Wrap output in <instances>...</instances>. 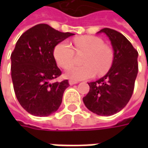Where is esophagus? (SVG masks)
I'll list each match as a JSON object with an SVG mask.
<instances>
[{
	"mask_svg": "<svg viewBox=\"0 0 148 148\" xmlns=\"http://www.w3.org/2000/svg\"><path fill=\"white\" fill-rule=\"evenodd\" d=\"M77 83H78V82H75V81H71V80H70V81H69V84H70V85H74V84H77Z\"/></svg>",
	"mask_w": 148,
	"mask_h": 148,
	"instance_id": "esophagus-1",
	"label": "esophagus"
}]
</instances>
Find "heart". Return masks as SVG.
I'll use <instances>...</instances> for the list:
<instances>
[{"instance_id": "heart-1", "label": "heart", "mask_w": 148, "mask_h": 148, "mask_svg": "<svg viewBox=\"0 0 148 148\" xmlns=\"http://www.w3.org/2000/svg\"><path fill=\"white\" fill-rule=\"evenodd\" d=\"M84 53L81 60L82 66H73L66 72V77L71 80L80 81L95 76L105 75L110 69L114 61V52L110 46L104 44L101 38L84 35L73 40V49L67 42H60L53 49V57L61 67L67 69L75 60V52Z\"/></svg>"}]
</instances>
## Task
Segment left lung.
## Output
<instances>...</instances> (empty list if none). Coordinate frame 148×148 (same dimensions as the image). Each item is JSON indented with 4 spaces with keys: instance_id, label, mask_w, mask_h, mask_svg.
Listing matches in <instances>:
<instances>
[{
    "instance_id": "1",
    "label": "left lung",
    "mask_w": 148,
    "mask_h": 148,
    "mask_svg": "<svg viewBox=\"0 0 148 148\" xmlns=\"http://www.w3.org/2000/svg\"><path fill=\"white\" fill-rule=\"evenodd\" d=\"M114 49V61L110 71L98 81L89 82L90 90L83 98L89 110L98 115H113L128 103L138 71V53L119 32L105 28Z\"/></svg>"
}]
</instances>
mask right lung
<instances>
[{
	"mask_svg": "<svg viewBox=\"0 0 148 148\" xmlns=\"http://www.w3.org/2000/svg\"><path fill=\"white\" fill-rule=\"evenodd\" d=\"M74 35L62 33L46 24L25 31L11 53V78L14 94L28 113L49 116L58 110L68 80L54 82L62 74L53 57L54 47Z\"/></svg>",
	"mask_w": 148,
	"mask_h": 148,
	"instance_id": "add662e5",
	"label": "right lung"
}]
</instances>
